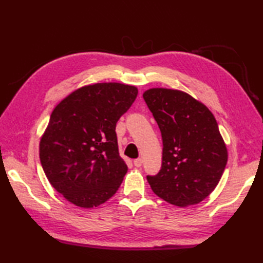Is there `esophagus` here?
I'll use <instances>...</instances> for the list:
<instances>
[{
    "instance_id": "esophagus-1",
    "label": "esophagus",
    "mask_w": 263,
    "mask_h": 263,
    "mask_svg": "<svg viewBox=\"0 0 263 263\" xmlns=\"http://www.w3.org/2000/svg\"><path fill=\"white\" fill-rule=\"evenodd\" d=\"M133 164H135L136 167H140V166L142 165V159H141V158L135 159V161H133Z\"/></svg>"
}]
</instances>
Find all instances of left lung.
<instances>
[{
	"mask_svg": "<svg viewBox=\"0 0 263 263\" xmlns=\"http://www.w3.org/2000/svg\"><path fill=\"white\" fill-rule=\"evenodd\" d=\"M142 96L160 128L164 146L160 172L147 176L150 187L181 208L201 202L219 183L228 158L214 114L177 89L150 88Z\"/></svg>",
	"mask_w": 263,
	"mask_h": 263,
	"instance_id": "1",
	"label": "left lung"
}]
</instances>
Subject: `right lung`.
Listing matches in <instances>:
<instances>
[{
    "mask_svg": "<svg viewBox=\"0 0 263 263\" xmlns=\"http://www.w3.org/2000/svg\"><path fill=\"white\" fill-rule=\"evenodd\" d=\"M138 88L100 82L72 91L52 111L39 142V158L51 185L80 208H93L119 190L127 166L115 132Z\"/></svg>",
    "mask_w": 263,
    "mask_h": 263,
    "instance_id": "obj_1",
    "label": "right lung"
}]
</instances>
